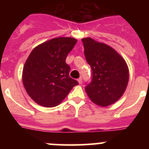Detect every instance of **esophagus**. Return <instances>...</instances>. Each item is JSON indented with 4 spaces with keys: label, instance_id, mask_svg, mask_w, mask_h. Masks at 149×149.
Listing matches in <instances>:
<instances>
[{
    "label": "esophagus",
    "instance_id": "obj_1",
    "mask_svg": "<svg viewBox=\"0 0 149 149\" xmlns=\"http://www.w3.org/2000/svg\"><path fill=\"white\" fill-rule=\"evenodd\" d=\"M77 81H78V83L80 84H82V77H80V78L77 79Z\"/></svg>",
    "mask_w": 149,
    "mask_h": 149
}]
</instances>
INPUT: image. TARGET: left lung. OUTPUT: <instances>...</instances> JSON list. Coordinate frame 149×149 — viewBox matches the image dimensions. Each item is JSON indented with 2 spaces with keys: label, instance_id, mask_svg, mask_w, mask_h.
Instances as JSON below:
<instances>
[{
  "label": "left lung",
  "instance_id": "1",
  "mask_svg": "<svg viewBox=\"0 0 149 149\" xmlns=\"http://www.w3.org/2000/svg\"><path fill=\"white\" fill-rule=\"evenodd\" d=\"M84 55L93 72L92 81L85 90L93 103L107 107L124 94L129 80V70L124 58L108 45L92 38L82 39Z\"/></svg>",
  "mask_w": 149,
  "mask_h": 149
}]
</instances>
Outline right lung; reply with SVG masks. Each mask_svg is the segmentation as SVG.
Here are the masks:
<instances>
[{
    "label": "right lung",
    "instance_id": "1",
    "mask_svg": "<svg viewBox=\"0 0 149 149\" xmlns=\"http://www.w3.org/2000/svg\"><path fill=\"white\" fill-rule=\"evenodd\" d=\"M77 42L72 37L54 38L31 51L24 65L22 82L36 104L45 107L56 106L78 84L69 77L70 66L65 63Z\"/></svg>",
    "mask_w": 149,
    "mask_h": 149
}]
</instances>
